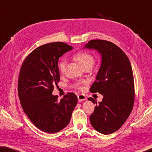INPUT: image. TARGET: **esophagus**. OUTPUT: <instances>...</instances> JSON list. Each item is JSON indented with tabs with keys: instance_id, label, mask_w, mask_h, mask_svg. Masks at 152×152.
<instances>
[{
	"instance_id": "1",
	"label": "esophagus",
	"mask_w": 152,
	"mask_h": 152,
	"mask_svg": "<svg viewBox=\"0 0 152 152\" xmlns=\"http://www.w3.org/2000/svg\"><path fill=\"white\" fill-rule=\"evenodd\" d=\"M78 100L79 102H83L86 100V97L83 94H80L78 96Z\"/></svg>"
}]
</instances>
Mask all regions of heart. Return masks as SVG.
I'll list each match as a JSON object with an SVG mask.
<instances>
[{"label": "heart", "instance_id": "1", "mask_svg": "<svg viewBox=\"0 0 152 152\" xmlns=\"http://www.w3.org/2000/svg\"><path fill=\"white\" fill-rule=\"evenodd\" d=\"M74 58L78 61L80 64L82 68L86 67H92L94 62V58L92 54L88 53L86 52H81L79 53H77L74 56ZM66 61L65 60H62L59 63L58 67L59 70L61 72H64L66 70Z\"/></svg>", "mask_w": 152, "mask_h": 152}]
</instances>
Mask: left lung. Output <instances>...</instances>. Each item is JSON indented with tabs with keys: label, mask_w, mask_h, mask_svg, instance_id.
I'll use <instances>...</instances> for the list:
<instances>
[{
	"label": "left lung",
	"mask_w": 152,
	"mask_h": 152,
	"mask_svg": "<svg viewBox=\"0 0 152 152\" xmlns=\"http://www.w3.org/2000/svg\"><path fill=\"white\" fill-rule=\"evenodd\" d=\"M84 48L97 50L101 56V64L96 81L90 91L100 93L102 101L96 104L90 115L91 125L102 134H110L119 129L133 108L134 82L133 71L128 56L114 43L104 40H92Z\"/></svg>",
	"instance_id": "left-lung-1"
}]
</instances>
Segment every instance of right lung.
I'll use <instances>...</instances> for the list:
<instances>
[{"label": "right lung", "mask_w": 152, "mask_h": 152, "mask_svg": "<svg viewBox=\"0 0 152 152\" xmlns=\"http://www.w3.org/2000/svg\"><path fill=\"white\" fill-rule=\"evenodd\" d=\"M72 48L64 42L40 46L26 58L19 74L18 96L24 112L35 126L48 134L68 125L78 102L74 93L60 101L52 94L60 80L59 58Z\"/></svg>", "instance_id": "1"}]
</instances>
